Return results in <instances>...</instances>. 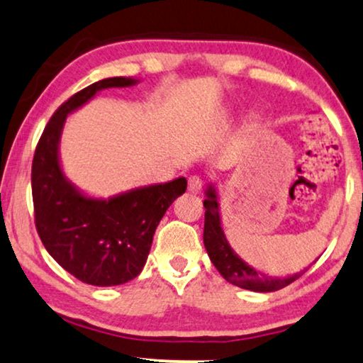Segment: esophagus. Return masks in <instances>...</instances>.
Listing matches in <instances>:
<instances>
[{"instance_id":"1","label":"esophagus","mask_w":363,"mask_h":363,"mask_svg":"<svg viewBox=\"0 0 363 363\" xmlns=\"http://www.w3.org/2000/svg\"><path fill=\"white\" fill-rule=\"evenodd\" d=\"M201 188H203L201 178L196 177V175L188 178V191L193 193V194H198V193H201Z\"/></svg>"}]
</instances>
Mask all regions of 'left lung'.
Listing matches in <instances>:
<instances>
[{
    "instance_id": "left-lung-1",
    "label": "left lung",
    "mask_w": 363,
    "mask_h": 363,
    "mask_svg": "<svg viewBox=\"0 0 363 363\" xmlns=\"http://www.w3.org/2000/svg\"><path fill=\"white\" fill-rule=\"evenodd\" d=\"M204 233L203 240L206 252L211 259L213 265L216 267L218 272L223 275L224 280L233 283L235 286L244 288V290L259 291V293H270L277 291L290 285L301 277V273H295V275L286 278H273L264 273L257 272L254 267H250L247 262H244L240 257L233 250L229 245L225 234L223 230V223H220V209H219V199L218 191L214 183H209L206 190H204Z\"/></svg>"
}]
</instances>
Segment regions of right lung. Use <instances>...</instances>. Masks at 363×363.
<instances>
[{
  "label": "right lung",
  "instance_id": "1",
  "mask_svg": "<svg viewBox=\"0 0 363 363\" xmlns=\"http://www.w3.org/2000/svg\"><path fill=\"white\" fill-rule=\"evenodd\" d=\"M129 77L104 78L65 101L54 113L33 160L35 228L47 252L83 283L114 286L143 272L157 225L170 204L185 193L186 178L155 183L94 198L65 177L60 164V138L68 114L106 88L133 86Z\"/></svg>",
  "mask_w": 363,
  "mask_h": 363
}]
</instances>
